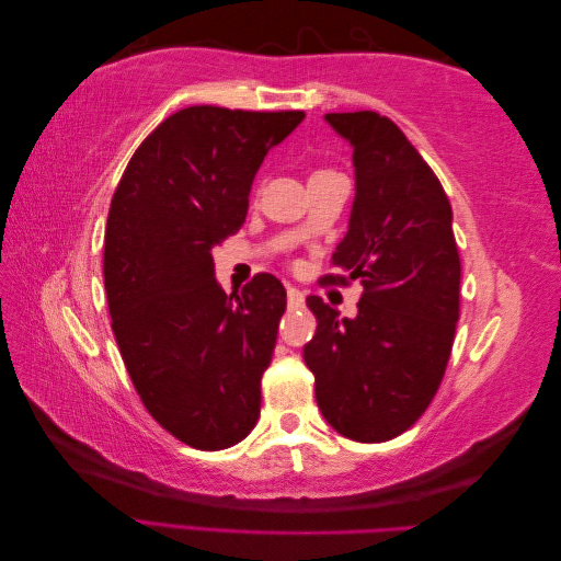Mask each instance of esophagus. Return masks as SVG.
<instances>
[{"label":"esophagus","instance_id":"esophagus-1","mask_svg":"<svg viewBox=\"0 0 561 561\" xmlns=\"http://www.w3.org/2000/svg\"><path fill=\"white\" fill-rule=\"evenodd\" d=\"M288 307H293V310H297V307H302L305 305V295L297 290V288H293V285H288Z\"/></svg>","mask_w":561,"mask_h":561}]
</instances>
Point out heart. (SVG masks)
Returning a JSON list of instances; mask_svg holds the SVG:
<instances>
[{"label": "heart", "mask_w": 561, "mask_h": 561, "mask_svg": "<svg viewBox=\"0 0 561 561\" xmlns=\"http://www.w3.org/2000/svg\"><path fill=\"white\" fill-rule=\"evenodd\" d=\"M319 171H329V169H319ZM314 174H317V171H314Z\"/></svg>", "instance_id": "heart-1"}]
</instances>
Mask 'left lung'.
Segmentation results:
<instances>
[{
  "instance_id": "left-lung-1",
  "label": "left lung",
  "mask_w": 561,
  "mask_h": 561,
  "mask_svg": "<svg viewBox=\"0 0 561 561\" xmlns=\"http://www.w3.org/2000/svg\"><path fill=\"white\" fill-rule=\"evenodd\" d=\"M353 147L348 232L322 283L360 280L358 314L339 319L307 297L317 334L305 346L322 416L358 443L392 440L424 414L460 319V254L438 176L397 125L375 111L327 113Z\"/></svg>"
}]
</instances>
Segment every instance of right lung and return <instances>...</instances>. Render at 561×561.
Segmentation results:
<instances>
[{
    "label": "right lung",
    "instance_id": "right-lung-1",
    "mask_svg": "<svg viewBox=\"0 0 561 561\" xmlns=\"http://www.w3.org/2000/svg\"><path fill=\"white\" fill-rule=\"evenodd\" d=\"M302 118L181 108L145 137L113 193L104 244L111 329L145 409L196 450H225L256 426L285 288L259 273L227 295L213 249L244 225L261 162Z\"/></svg>",
    "mask_w": 561,
    "mask_h": 561
}]
</instances>
